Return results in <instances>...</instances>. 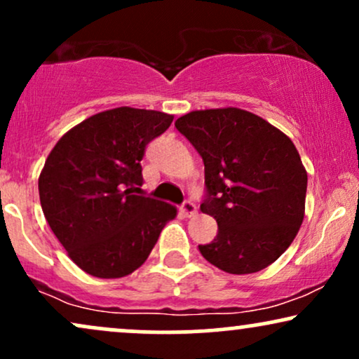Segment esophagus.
Masks as SVG:
<instances>
[{
    "label": "esophagus",
    "mask_w": 359,
    "mask_h": 359,
    "mask_svg": "<svg viewBox=\"0 0 359 359\" xmlns=\"http://www.w3.org/2000/svg\"><path fill=\"white\" fill-rule=\"evenodd\" d=\"M182 213H184L185 217H194L195 213H197V207H195V203H194V202H190V201L184 202V205H182Z\"/></svg>",
    "instance_id": "obj_1"
}]
</instances>
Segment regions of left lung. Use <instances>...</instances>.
Here are the masks:
<instances>
[{"mask_svg": "<svg viewBox=\"0 0 359 359\" xmlns=\"http://www.w3.org/2000/svg\"><path fill=\"white\" fill-rule=\"evenodd\" d=\"M201 154L207 198L219 224L202 257L232 275L255 273L292 245L305 217L306 170L288 135L238 107L192 111L175 121Z\"/></svg>", "mask_w": 359, "mask_h": 359, "instance_id": "obj_1", "label": "left lung"}]
</instances>
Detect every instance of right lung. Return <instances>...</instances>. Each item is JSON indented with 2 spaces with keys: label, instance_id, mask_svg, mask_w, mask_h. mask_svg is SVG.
Returning <instances> with one entry per match:
<instances>
[{
  "label": "right lung",
  "instance_id": "add662e5",
  "mask_svg": "<svg viewBox=\"0 0 359 359\" xmlns=\"http://www.w3.org/2000/svg\"><path fill=\"white\" fill-rule=\"evenodd\" d=\"M174 116L116 107L94 114L57 140L39 174V201L53 233L81 270L121 278L147 260L170 203L135 195L146 146Z\"/></svg>",
  "mask_w": 359,
  "mask_h": 359
}]
</instances>
